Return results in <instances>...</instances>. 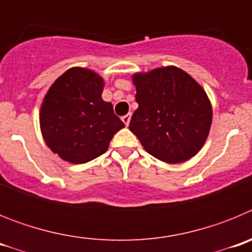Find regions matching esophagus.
<instances>
[{
    "label": "esophagus",
    "mask_w": 252,
    "mask_h": 252,
    "mask_svg": "<svg viewBox=\"0 0 252 252\" xmlns=\"http://www.w3.org/2000/svg\"><path fill=\"white\" fill-rule=\"evenodd\" d=\"M130 120H131L130 113H128V115H125L124 117H122V121H124V124L126 125V126H128V124H130Z\"/></svg>",
    "instance_id": "esophagus-1"
}]
</instances>
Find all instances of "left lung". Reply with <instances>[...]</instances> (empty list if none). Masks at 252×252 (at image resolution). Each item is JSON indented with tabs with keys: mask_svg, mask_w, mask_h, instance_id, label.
Wrapping results in <instances>:
<instances>
[{
	"mask_svg": "<svg viewBox=\"0 0 252 252\" xmlns=\"http://www.w3.org/2000/svg\"><path fill=\"white\" fill-rule=\"evenodd\" d=\"M139 108L128 128L150 155L183 162L201 150L212 122L206 92L177 66L139 73L132 78Z\"/></svg>",
	"mask_w": 252,
	"mask_h": 252,
	"instance_id": "obj_1",
	"label": "left lung"
}]
</instances>
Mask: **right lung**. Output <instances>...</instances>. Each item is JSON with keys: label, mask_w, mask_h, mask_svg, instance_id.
Returning <instances> with one entry per match:
<instances>
[{"label": "right lung", "mask_w": 252, "mask_h": 252, "mask_svg": "<svg viewBox=\"0 0 252 252\" xmlns=\"http://www.w3.org/2000/svg\"><path fill=\"white\" fill-rule=\"evenodd\" d=\"M103 79L84 68L68 69L46 93L40 127L51 151L73 164H84L106 153L125 124L101 94Z\"/></svg>", "instance_id": "obj_1"}]
</instances>
